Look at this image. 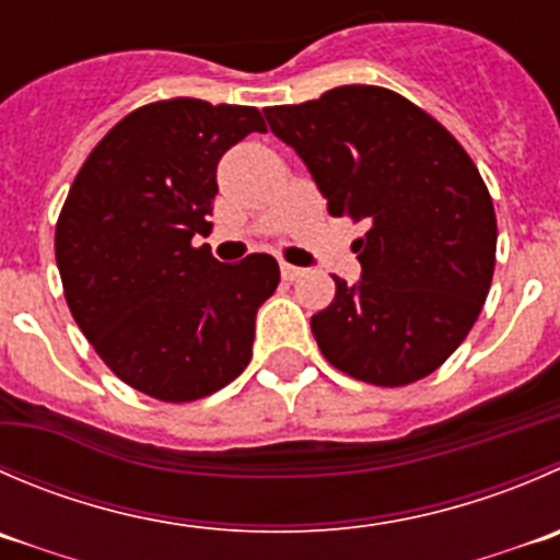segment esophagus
Returning a JSON list of instances; mask_svg holds the SVG:
<instances>
[{
    "label": "esophagus",
    "mask_w": 560,
    "mask_h": 560,
    "mask_svg": "<svg viewBox=\"0 0 560 560\" xmlns=\"http://www.w3.org/2000/svg\"><path fill=\"white\" fill-rule=\"evenodd\" d=\"M279 268H281V279L284 281H295L303 276V268H295V265H290V262H281Z\"/></svg>",
    "instance_id": "1"
}]
</instances>
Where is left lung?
<instances>
[{"label": "left lung", "mask_w": 560, "mask_h": 560, "mask_svg": "<svg viewBox=\"0 0 560 560\" xmlns=\"http://www.w3.org/2000/svg\"><path fill=\"white\" fill-rule=\"evenodd\" d=\"M328 199L366 221L352 243L361 281L339 276L312 334L330 366L396 388L435 372L465 341L492 284L498 221L463 144L399 92L347 84L265 108Z\"/></svg>", "instance_id": "1"}]
</instances>
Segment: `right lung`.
<instances>
[{"label": "right lung", "instance_id": "obj_1", "mask_svg": "<svg viewBox=\"0 0 560 560\" xmlns=\"http://www.w3.org/2000/svg\"><path fill=\"white\" fill-rule=\"evenodd\" d=\"M265 133L254 106L172 97L119 119L86 155L57 219L65 301L97 355L153 399L215 394L252 361L257 308L279 262H219L208 235L219 159Z\"/></svg>", "mask_w": 560, "mask_h": 560}]
</instances>
